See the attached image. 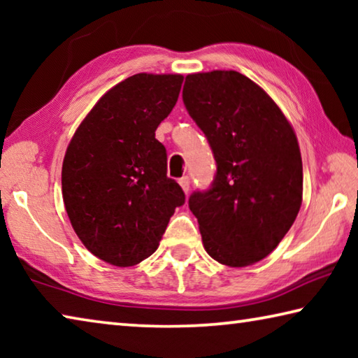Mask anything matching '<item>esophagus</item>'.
<instances>
[{"label":"esophagus","mask_w":358,"mask_h":358,"mask_svg":"<svg viewBox=\"0 0 358 358\" xmlns=\"http://www.w3.org/2000/svg\"><path fill=\"white\" fill-rule=\"evenodd\" d=\"M180 186L183 187V191H185L186 194L189 192V186H191V180H189V177H186V175H185V177H181V178H180Z\"/></svg>","instance_id":"esophagus-1"}]
</instances>
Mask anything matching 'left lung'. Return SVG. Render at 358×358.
<instances>
[{"instance_id": "obj_1", "label": "left lung", "mask_w": 358, "mask_h": 358, "mask_svg": "<svg viewBox=\"0 0 358 358\" xmlns=\"http://www.w3.org/2000/svg\"><path fill=\"white\" fill-rule=\"evenodd\" d=\"M183 102L216 161L208 189L187 201L205 251L229 266L259 262L280 245L301 205L303 166L292 126L237 71L189 74Z\"/></svg>"}]
</instances>
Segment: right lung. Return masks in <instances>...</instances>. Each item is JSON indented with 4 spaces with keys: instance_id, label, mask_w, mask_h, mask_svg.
<instances>
[{
    "instance_id": "obj_1",
    "label": "right lung",
    "mask_w": 358,
    "mask_h": 358,
    "mask_svg": "<svg viewBox=\"0 0 358 358\" xmlns=\"http://www.w3.org/2000/svg\"><path fill=\"white\" fill-rule=\"evenodd\" d=\"M183 76L136 74L102 96L64 155L66 211L90 252L117 266L153 254L185 192L167 177L155 131L177 104Z\"/></svg>"
}]
</instances>
